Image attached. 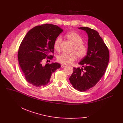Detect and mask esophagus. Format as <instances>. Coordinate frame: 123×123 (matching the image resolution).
<instances>
[{"label": "esophagus", "instance_id": "1", "mask_svg": "<svg viewBox=\"0 0 123 123\" xmlns=\"http://www.w3.org/2000/svg\"><path fill=\"white\" fill-rule=\"evenodd\" d=\"M61 67H62V68H64V67H65L66 66H65V64H61Z\"/></svg>", "mask_w": 123, "mask_h": 123}]
</instances>
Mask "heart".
Listing matches in <instances>:
<instances>
[{
  "label": "heart",
  "instance_id": "b5f03b06",
  "mask_svg": "<svg viewBox=\"0 0 123 123\" xmlns=\"http://www.w3.org/2000/svg\"><path fill=\"white\" fill-rule=\"evenodd\" d=\"M66 36L74 44L72 51L74 52L75 53H63L58 56L57 60L58 62L62 64L69 65L75 61L76 55L80 59L84 58L87 54L88 48L83 43L84 41L82 37L77 32L74 31L69 32L66 35ZM61 41L62 38L60 36H58L56 38L53 44V48L55 50L57 51H60Z\"/></svg>",
  "mask_w": 123,
  "mask_h": 123
}]
</instances>
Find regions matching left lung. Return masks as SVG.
Returning a JSON list of instances; mask_svg holds the SVG:
<instances>
[{"mask_svg": "<svg viewBox=\"0 0 123 123\" xmlns=\"http://www.w3.org/2000/svg\"><path fill=\"white\" fill-rule=\"evenodd\" d=\"M88 36V53L79 64L83 68H73L69 78L74 88L86 91L95 86L104 75L109 61V51L99 33L87 27H81Z\"/></svg>", "mask_w": 123, "mask_h": 123, "instance_id": "obj_1", "label": "left lung"}]
</instances>
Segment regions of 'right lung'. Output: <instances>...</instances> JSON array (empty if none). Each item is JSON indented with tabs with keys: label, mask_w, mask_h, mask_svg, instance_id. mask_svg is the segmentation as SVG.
Segmentation results:
<instances>
[{
	"label": "right lung",
	"mask_w": 123,
	"mask_h": 123,
	"mask_svg": "<svg viewBox=\"0 0 123 123\" xmlns=\"http://www.w3.org/2000/svg\"><path fill=\"white\" fill-rule=\"evenodd\" d=\"M63 31L58 26L45 24L30 30L23 38L18 52L19 64L27 82L36 87L47 85L52 74L60 68L59 63L42 64L47 57L52 59L53 44Z\"/></svg>",
	"instance_id": "right-lung-1"
}]
</instances>
